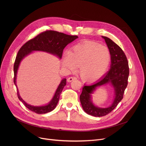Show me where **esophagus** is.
<instances>
[{
    "instance_id": "obj_1",
    "label": "esophagus",
    "mask_w": 146,
    "mask_h": 146,
    "mask_svg": "<svg viewBox=\"0 0 146 146\" xmlns=\"http://www.w3.org/2000/svg\"><path fill=\"white\" fill-rule=\"evenodd\" d=\"M76 79H77V78L75 77H69V78L67 79V81H68V82H70L73 81V80H76Z\"/></svg>"
}]
</instances>
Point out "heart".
Wrapping results in <instances>:
<instances>
[{
    "label": "heart",
    "mask_w": 146,
    "mask_h": 146,
    "mask_svg": "<svg viewBox=\"0 0 146 146\" xmlns=\"http://www.w3.org/2000/svg\"><path fill=\"white\" fill-rule=\"evenodd\" d=\"M110 60V52L107 47L86 42L76 45L69 53L64 54L62 66L69 71L76 70L80 66L81 78L85 81L93 82L106 73Z\"/></svg>",
    "instance_id": "1"
}]
</instances>
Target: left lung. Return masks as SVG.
I'll list each match as a JSON object with an SVG mask.
<instances>
[{
	"instance_id": "8db88e82",
	"label": "left lung",
	"mask_w": 146,
	"mask_h": 146,
	"mask_svg": "<svg viewBox=\"0 0 146 146\" xmlns=\"http://www.w3.org/2000/svg\"><path fill=\"white\" fill-rule=\"evenodd\" d=\"M105 39L111 55V65L109 71L101 79L90 86L85 85L80 96L81 106L84 111L92 116H105L112 111L123 98L125 90L128 85L129 74V65L127 56L122 50L110 38L102 36ZM110 84L114 88L115 99L108 108H101L93 103L91 94L96 88Z\"/></svg>"
}]
</instances>
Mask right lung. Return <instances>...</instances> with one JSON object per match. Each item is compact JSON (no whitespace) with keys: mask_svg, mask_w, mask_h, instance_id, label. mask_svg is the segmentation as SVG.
<instances>
[{"mask_svg":"<svg viewBox=\"0 0 146 146\" xmlns=\"http://www.w3.org/2000/svg\"><path fill=\"white\" fill-rule=\"evenodd\" d=\"M77 38V36L68 35L54 31H47L27 41L18 51L14 65V82L17 87L18 99L31 111L37 114H45L52 111L56 106L60 93L66 84V79L62 80L52 99L47 105L41 106H32L26 103L20 96L16 84L17 74L21 62L26 56L35 51L46 52L61 59L65 47Z\"/></svg>","mask_w":146,"mask_h":146,"instance_id":"right-lung-1","label":"right lung"}]
</instances>
